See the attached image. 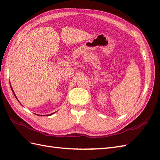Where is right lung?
I'll return each mask as SVG.
<instances>
[{
  "mask_svg": "<svg viewBox=\"0 0 160 160\" xmlns=\"http://www.w3.org/2000/svg\"><path fill=\"white\" fill-rule=\"evenodd\" d=\"M11 89H12V93H14V96H15V98H17V99L18 100V99H17V98L16 97V95H15V94H14V91H13V89H12V87L11 86ZM18 101H19L18 100ZM54 113H55V112H54ZM54 113H51V114H49V115H46V116H50V115H52V114H54ZM37 115V114H36ZM41 116H44V115H41Z\"/></svg>",
  "mask_w": 160,
  "mask_h": 160,
  "instance_id": "add662e5",
  "label": "right lung"
}]
</instances>
